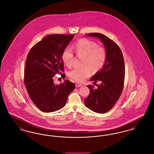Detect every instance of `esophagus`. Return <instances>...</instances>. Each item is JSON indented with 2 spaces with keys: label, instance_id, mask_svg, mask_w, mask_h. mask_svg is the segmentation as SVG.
I'll return each instance as SVG.
<instances>
[{
  "label": "esophagus",
  "instance_id": "1",
  "mask_svg": "<svg viewBox=\"0 0 154 154\" xmlns=\"http://www.w3.org/2000/svg\"><path fill=\"white\" fill-rule=\"evenodd\" d=\"M75 86H76L77 87H80L82 86V85L80 83H79V82H76V83H75Z\"/></svg>",
  "mask_w": 154,
  "mask_h": 154
}]
</instances>
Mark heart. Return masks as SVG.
<instances>
[{"mask_svg": "<svg viewBox=\"0 0 154 154\" xmlns=\"http://www.w3.org/2000/svg\"><path fill=\"white\" fill-rule=\"evenodd\" d=\"M73 48L77 57H83L81 67H75L69 72V77L74 80L82 82L90 76L91 70L94 72L100 71L104 66L107 52L106 49L98 45L97 43L88 38H81L73 45ZM62 60L68 67L73 65V52L68 47L62 54Z\"/></svg>", "mask_w": 154, "mask_h": 154, "instance_id": "b5f03b06", "label": "heart"}]
</instances>
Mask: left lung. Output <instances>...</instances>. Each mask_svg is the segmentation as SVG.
<instances>
[{
  "label": "left lung",
  "mask_w": 154,
  "mask_h": 154,
  "mask_svg": "<svg viewBox=\"0 0 154 154\" xmlns=\"http://www.w3.org/2000/svg\"><path fill=\"white\" fill-rule=\"evenodd\" d=\"M87 35L100 39L107 52L104 66L91 79L95 82L100 81L102 84L97 85L96 89L94 85H87L90 94L84 99L85 106L89 109L103 114L114 107L122 92L125 73L124 59L119 46L108 37L99 33Z\"/></svg>",
  "instance_id": "8db88e82"
}]
</instances>
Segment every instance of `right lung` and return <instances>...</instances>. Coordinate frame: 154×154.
Returning a JSON list of instances; mask_svg holds the SVG:
<instances>
[{
	"instance_id": "obj_1",
	"label": "right lung",
	"mask_w": 154,
	"mask_h": 154,
	"mask_svg": "<svg viewBox=\"0 0 154 154\" xmlns=\"http://www.w3.org/2000/svg\"><path fill=\"white\" fill-rule=\"evenodd\" d=\"M73 37L74 34L49 35L35 44L26 57L25 86L32 101L44 112L64 107L75 87L68 80L59 85L53 80L56 74L64 72L62 54ZM65 75L61 74L62 77Z\"/></svg>"
}]
</instances>
